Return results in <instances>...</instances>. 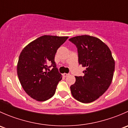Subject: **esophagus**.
<instances>
[{
    "label": "esophagus",
    "mask_w": 128,
    "mask_h": 128,
    "mask_svg": "<svg viewBox=\"0 0 128 128\" xmlns=\"http://www.w3.org/2000/svg\"><path fill=\"white\" fill-rule=\"evenodd\" d=\"M69 74H66V73H64V74H62V76H64V77H67V76H69Z\"/></svg>",
    "instance_id": "obj_1"
}]
</instances>
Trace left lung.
Segmentation results:
<instances>
[{
	"label": "left lung",
	"mask_w": 128,
	"mask_h": 128,
	"mask_svg": "<svg viewBox=\"0 0 128 128\" xmlns=\"http://www.w3.org/2000/svg\"><path fill=\"white\" fill-rule=\"evenodd\" d=\"M77 48L78 63L86 68L84 76H76L70 86L73 97L84 104L92 102L107 90L113 79L114 59L106 44L89 35L73 37L69 40Z\"/></svg>",
	"instance_id": "left-lung-1"
}]
</instances>
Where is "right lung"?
I'll use <instances>...</instances> for the list:
<instances>
[{"label": "right lung", "mask_w": 128, "mask_h": 128, "mask_svg": "<svg viewBox=\"0 0 128 128\" xmlns=\"http://www.w3.org/2000/svg\"><path fill=\"white\" fill-rule=\"evenodd\" d=\"M68 36L44 35L23 49L17 64V75L25 92L39 102L54 95L62 76L56 68L54 57L58 49ZM54 68L50 71L48 64Z\"/></svg>", "instance_id": "right-lung-1"}]
</instances>
